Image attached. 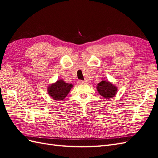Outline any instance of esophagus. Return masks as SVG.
Wrapping results in <instances>:
<instances>
[{
	"instance_id": "esophagus-1",
	"label": "esophagus",
	"mask_w": 158,
	"mask_h": 158,
	"mask_svg": "<svg viewBox=\"0 0 158 158\" xmlns=\"http://www.w3.org/2000/svg\"><path fill=\"white\" fill-rule=\"evenodd\" d=\"M78 83L80 84H86L88 82L86 80H78Z\"/></svg>"
}]
</instances>
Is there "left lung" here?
Wrapping results in <instances>:
<instances>
[{
	"label": "left lung",
	"mask_w": 158,
	"mask_h": 158,
	"mask_svg": "<svg viewBox=\"0 0 158 158\" xmlns=\"http://www.w3.org/2000/svg\"><path fill=\"white\" fill-rule=\"evenodd\" d=\"M96 88L98 93L106 99L113 98L117 93V87L109 81L102 80L98 84Z\"/></svg>",
	"instance_id": "obj_1"
}]
</instances>
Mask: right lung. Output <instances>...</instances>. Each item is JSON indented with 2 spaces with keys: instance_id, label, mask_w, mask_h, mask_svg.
I'll list each match as a JSON object with an SVG mask.
<instances>
[{
  "instance_id": "right-lung-1",
  "label": "right lung",
  "mask_w": 158,
  "mask_h": 158,
  "mask_svg": "<svg viewBox=\"0 0 158 158\" xmlns=\"http://www.w3.org/2000/svg\"><path fill=\"white\" fill-rule=\"evenodd\" d=\"M73 87V85L72 84L66 83L63 80L60 79L56 82L48 85L47 92L50 97L54 100L59 102L67 96Z\"/></svg>"
}]
</instances>
